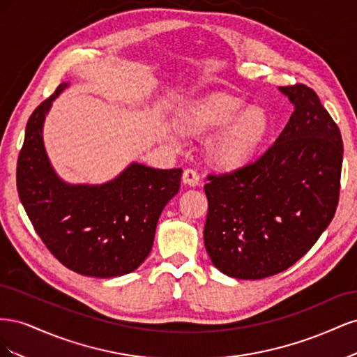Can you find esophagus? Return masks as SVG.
I'll use <instances>...</instances> for the list:
<instances>
[{"mask_svg": "<svg viewBox=\"0 0 357 357\" xmlns=\"http://www.w3.org/2000/svg\"><path fill=\"white\" fill-rule=\"evenodd\" d=\"M183 181L192 188L198 186L199 185V174L197 172V169H193V168L185 169V172H183Z\"/></svg>", "mask_w": 357, "mask_h": 357, "instance_id": "34e87169", "label": "esophagus"}]
</instances>
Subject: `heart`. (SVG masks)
Here are the masks:
<instances>
[{"mask_svg": "<svg viewBox=\"0 0 357 357\" xmlns=\"http://www.w3.org/2000/svg\"><path fill=\"white\" fill-rule=\"evenodd\" d=\"M193 131H215L207 142V152L223 168L245 165L268 135L271 123L261 107H248L235 96L213 93L190 104L181 114Z\"/></svg>", "mask_w": 357, "mask_h": 357, "instance_id": "1", "label": "heart"}]
</instances>
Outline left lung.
I'll list each match as a JSON object with an SVG mask.
<instances>
[{
    "instance_id": "left-lung-1",
    "label": "left lung",
    "mask_w": 357,
    "mask_h": 357,
    "mask_svg": "<svg viewBox=\"0 0 357 357\" xmlns=\"http://www.w3.org/2000/svg\"><path fill=\"white\" fill-rule=\"evenodd\" d=\"M295 105L266 152L238 169L210 174L204 244L220 273L261 280L290 268L316 244L338 207L340 128L305 84L280 88Z\"/></svg>"
}]
</instances>
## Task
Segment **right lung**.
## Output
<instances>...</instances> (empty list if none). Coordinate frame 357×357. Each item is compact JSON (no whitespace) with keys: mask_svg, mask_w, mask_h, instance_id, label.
<instances>
[{"mask_svg":"<svg viewBox=\"0 0 357 357\" xmlns=\"http://www.w3.org/2000/svg\"><path fill=\"white\" fill-rule=\"evenodd\" d=\"M62 83L26 123L17 158L20 202L49 252L71 271L119 277L135 271L152 250L159 215L180 189L181 168L129 165L104 185H68L52 168L43 123Z\"/></svg>","mask_w":357,"mask_h":357,"instance_id":"1","label":"right lung"}]
</instances>
